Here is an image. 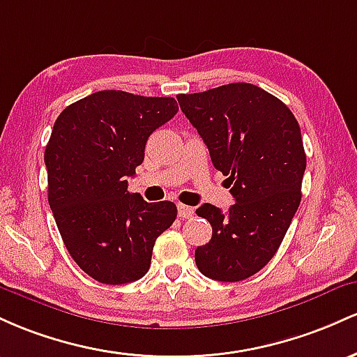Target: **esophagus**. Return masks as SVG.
I'll list each match as a JSON object with an SVG mask.
<instances>
[{"label": "esophagus", "instance_id": "esophagus-1", "mask_svg": "<svg viewBox=\"0 0 357 357\" xmlns=\"http://www.w3.org/2000/svg\"><path fill=\"white\" fill-rule=\"evenodd\" d=\"M177 209H178V218H182V219H189V218H192V215H194V209H192V207H189V206L178 204Z\"/></svg>", "mask_w": 357, "mask_h": 357}]
</instances>
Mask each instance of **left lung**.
<instances>
[{
  "label": "left lung",
  "mask_w": 357,
  "mask_h": 357,
  "mask_svg": "<svg viewBox=\"0 0 357 357\" xmlns=\"http://www.w3.org/2000/svg\"><path fill=\"white\" fill-rule=\"evenodd\" d=\"M177 99L236 200L226 214L212 204L195 211L212 226L195 265L207 278L241 282L273 258L300 206L307 167L300 126L285 104L253 84Z\"/></svg>",
  "instance_id": "1"
}]
</instances>
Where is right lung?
Here are the masks:
<instances>
[{"label":"right lung","mask_w":357,"mask_h":357,"mask_svg":"<svg viewBox=\"0 0 357 357\" xmlns=\"http://www.w3.org/2000/svg\"><path fill=\"white\" fill-rule=\"evenodd\" d=\"M174 98L99 91L59 114L45 148L49 204L67 251L106 285L139 280L155 241L177 218L170 200L128 192L148 136L177 114Z\"/></svg>","instance_id":"right-lung-1"}]
</instances>
